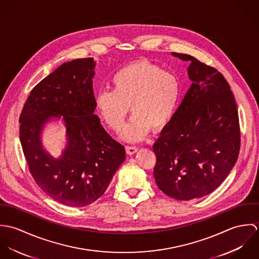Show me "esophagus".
I'll use <instances>...</instances> for the list:
<instances>
[{"instance_id": "34e87169", "label": "esophagus", "mask_w": 259, "mask_h": 259, "mask_svg": "<svg viewBox=\"0 0 259 259\" xmlns=\"http://www.w3.org/2000/svg\"><path fill=\"white\" fill-rule=\"evenodd\" d=\"M125 151L128 155H133L138 151L137 147H125Z\"/></svg>"}]
</instances>
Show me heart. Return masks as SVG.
I'll use <instances>...</instances> for the list:
<instances>
[{"instance_id": "b5f03b06", "label": "heart", "mask_w": 259, "mask_h": 259, "mask_svg": "<svg viewBox=\"0 0 259 259\" xmlns=\"http://www.w3.org/2000/svg\"><path fill=\"white\" fill-rule=\"evenodd\" d=\"M182 94L179 76L148 61L124 66L111 77V91L95 97L96 111L111 130L118 132L130 110L133 115L120 134L126 143H138L150 127H164L178 110Z\"/></svg>"}]
</instances>
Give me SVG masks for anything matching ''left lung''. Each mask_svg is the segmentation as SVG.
<instances>
[{"label": "left lung", "mask_w": 259, "mask_h": 259, "mask_svg": "<svg viewBox=\"0 0 259 259\" xmlns=\"http://www.w3.org/2000/svg\"><path fill=\"white\" fill-rule=\"evenodd\" d=\"M171 55L189 62L191 85L153 144V177L166 195L190 200L217 189L234 166L240 148L238 112L220 72L189 55Z\"/></svg>", "instance_id": "left-lung-1"}]
</instances>
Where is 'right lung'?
I'll return each mask as SVG.
<instances>
[{
	"instance_id": "obj_1",
	"label": "right lung",
	"mask_w": 259,
	"mask_h": 259,
	"mask_svg": "<svg viewBox=\"0 0 259 259\" xmlns=\"http://www.w3.org/2000/svg\"><path fill=\"white\" fill-rule=\"evenodd\" d=\"M95 68L93 58L63 64L33 89L20 116V141L35 182L50 197L72 207L101 197L125 160L124 147L94 113ZM59 120L67 143L55 157L43 148L41 135L47 124Z\"/></svg>"
}]
</instances>
